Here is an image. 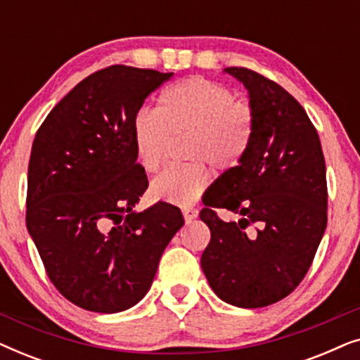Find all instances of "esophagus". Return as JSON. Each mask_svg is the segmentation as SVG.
Returning a JSON list of instances; mask_svg holds the SVG:
<instances>
[{"label":"esophagus","instance_id":"34e87169","mask_svg":"<svg viewBox=\"0 0 360 360\" xmlns=\"http://www.w3.org/2000/svg\"><path fill=\"white\" fill-rule=\"evenodd\" d=\"M181 213H184V218L186 223H190V221L198 218V210H195V208H184L181 210Z\"/></svg>","mask_w":360,"mask_h":360}]
</instances>
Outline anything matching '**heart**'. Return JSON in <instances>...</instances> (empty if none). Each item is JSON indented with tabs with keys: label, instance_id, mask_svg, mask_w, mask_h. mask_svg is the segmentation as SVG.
<instances>
[{
	"label": "heart",
	"instance_id": "heart-1",
	"mask_svg": "<svg viewBox=\"0 0 360 360\" xmlns=\"http://www.w3.org/2000/svg\"><path fill=\"white\" fill-rule=\"evenodd\" d=\"M186 134V157L195 164L172 167L150 184L155 200L191 205L210 181L206 164L218 170L239 165L254 134V111L234 100L228 86L193 77L165 88L155 112L142 111L132 121V146L142 169L157 172L164 165L172 136Z\"/></svg>",
	"mask_w": 360,
	"mask_h": 360
}]
</instances>
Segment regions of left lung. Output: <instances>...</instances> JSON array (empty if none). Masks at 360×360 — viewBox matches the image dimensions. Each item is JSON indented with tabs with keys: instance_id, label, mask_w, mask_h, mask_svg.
<instances>
[{
	"instance_id": "left-lung-1",
	"label": "left lung",
	"mask_w": 360,
	"mask_h": 360,
	"mask_svg": "<svg viewBox=\"0 0 360 360\" xmlns=\"http://www.w3.org/2000/svg\"><path fill=\"white\" fill-rule=\"evenodd\" d=\"M224 72L249 93L254 134L203 200L211 240L201 269L223 302L262 308L292 293L313 262L328 223L326 165L313 122L287 90L249 68ZM214 207L241 219L226 224Z\"/></svg>"
}]
</instances>
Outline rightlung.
<instances>
[{
    "label": "right lung",
    "instance_id": "obj_1",
    "mask_svg": "<svg viewBox=\"0 0 360 360\" xmlns=\"http://www.w3.org/2000/svg\"><path fill=\"white\" fill-rule=\"evenodd\" d=\"M174 73L111 65L82 80L39 127L26 226L56 288L77 307L117 313L149 292L181 211L134 206L149 186L132 121Z\"/></svg>",
    "mask_w": 360,
    "mask_h": 360
}]
</instances>
